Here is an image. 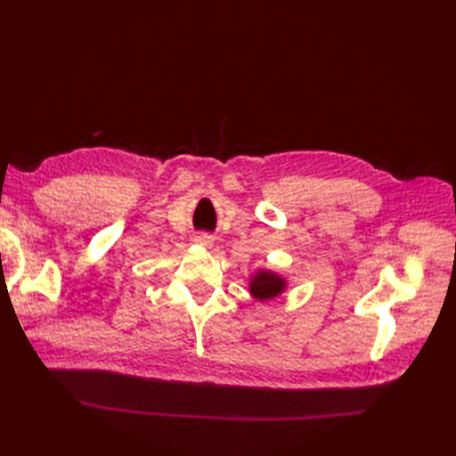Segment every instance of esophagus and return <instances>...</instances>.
I'll use <instances>...</instances> for the list:
<instances>
[{"mask_svg":"<svg viewBox=\"0 0 456 456\" xmlns=\"http://www.w3.org/2000/svg\"><path fill=\"white\" fill-rule=\"evenodd\" d=\"M194 242H196L198 246L208 249V248L214 246V236H210V234H207V232H200V234L194 238Z\"/></svg>","mask_w":456,"mask_h":456,"instance_id":"1","label":"esophagus"}]
</instances>
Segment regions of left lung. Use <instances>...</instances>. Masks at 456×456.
I'll return each instance as SVG.
<instances>
[{
  "instance_id": "left-lung-1",
  "label": "left lung",
  "mask_w": 456,
  "mask_h": 456,
  "mask_svg": "<svg viewBox=\"0 0 456 456\" xmlns=\"http://www.w3.org/2000/svg\"><path fill=\"white\" fill-rule=\"evenodd\" d=\"M286 279L272 270H258L249 279V294L256 301H270L279 297L286 290Z\"/></svg>"
}]
</instances>
